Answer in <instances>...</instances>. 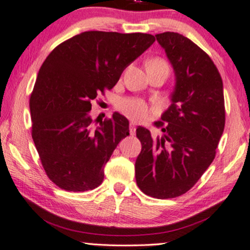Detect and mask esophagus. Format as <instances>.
Returning a JSON list of instances; mask_svg holds the SVG:
<instances>
[{
  "label": "esophagus",
  "instance_id": "34e87169",
  "mask_svg": "<svg viewBox=\"0 0 250 250\" xmlns=\"http://www.w3.org/2000/svg\"><path fill=\"white\" fill-rule=\"evenodd\" d=\"M129 130H130V134L131 135H135L136 127H135V123L134 122H130V128H129Z\"/></svg>",
  "mask_w": 250,
  "mask_h": 250
}]
</instances>
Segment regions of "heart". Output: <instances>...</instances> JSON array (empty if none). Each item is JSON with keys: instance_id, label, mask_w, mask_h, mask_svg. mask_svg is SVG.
Wrapping results in <instances>:
<instances>
[{"instance_id": "b5f03b06", "label": "heart", "mask_w": 250, "mask_h": 250, "mask_svg": "<svg viewBox=\"0 0 250 250\" xmlns=\"http://www.w3.org/2000/svg\"><path fill=\"white\" fill-rule=\"evenodd\" d=\"M148 63H166L165 61L159 59L151 60ZM147 63V64H148ZM119 109L121 110L125 115H127L129 119L134 120V121H142V120L147 119L153 113V109L147 105L145 100L141 98H123L118 104Z\"/></svg>"}]
</instances>
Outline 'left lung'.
I'll return each mask as SVG.
<instances>
[{"mask_svg":"<svg viewBox=\"0 0 250 250\" xmlns=\"http://www.w3.org/2000/svg\"><path fill=\"white\" fill-rule=\"evenodd\" d=\"M175 72L172 104L154 122V138L138 127L142 150L135 163L138 188L154 198H174L195 186L216 157L225 127L223 81L210 56L175 32L156 34Z\"/></svg>","mask_w":250,"mask_h":250,"instance_id":"left-lung-1","label":"left lung"}]
</instances>
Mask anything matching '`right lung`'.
<instances>
[{"instance_id": "right-lung-1", "label": "right lung", "mask_w": 250, "mask_h": 250, "mask_svg": "<svg viewBox=\"0 0 250 250\" xmlns=\"http://www.w3.org/2000/svg\"><path fill=\"white\" fill-rule=\"evenodd\" d=\"M152 34L87 31L47 56L30 97L32 138L47 176L67 191H86L104 180V166L129 121L115 112L93 127L91 103L118 83L154 42Z\"/></svg>"}]
</instances>
